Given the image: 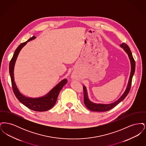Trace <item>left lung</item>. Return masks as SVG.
<instances>
[{
	"instance_id": "1",
	"label": "left lung",
	"mask_w": 146,
	"mask_h": 146,
	"mask_svg": "<svg viewBox=\"0 0 146 146\" xmlns=\"http://www.w3.org/2000/svg\"><path fill=\"white\" fill-rule=\"evenodd\" d=\"M120 47L124 49L125 52L127 54L128 57L129 58V60L130 61V64H131L130 75L129 82L127 83V87L126 88V90L124 91V92L123 93V94L120 96L118 100L114 102L113 103L110 104H96V103L92 102L89 100L86 88L85 87V86H83L84 102L85 105L86 106V107L91 111L101 112V111H108L111 110V108H114L115 106H116L117 104H119L120 102H121L125 97H126V96L127 95V94H129V92L130 91L131 86L132 77L134 74L135 70V61L132 57L131 51L127 45H126L125 43H123L120 45Z\"/></svg>"
}]
</instances>
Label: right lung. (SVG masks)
<instances>
[{
  "instance_id": "1",
  "label": "right lung",
  "mask_w": 146,
  "mask_h": 146,
  "mask_svg": "<svg viewBox=\"0 0 146 146\" xmlns=\"http://www.w3.org/2000/svg\"><path fill=\"white\" fill-rule=\"evenodd\" d=\"M35 38V36H33L32 38H29L27 42L21 44L17 47V48L16 49L13 57L9 64V73L11 77L12 87L14 94L21 104L28 107L30 110L35 111H46L52 108L55 104L58 94L64 85L67 83V80L66 79H63L62 80H61L59 83L57 84L55 87H54L47 94H46L44 96L33 98L25 96L22 94H21L19 89L17 88V86L15 82L14 79V70L15 64L21 49H22V48L25 45H26L27 42L31 41Z\"/></svg>"
}]
</instances>
